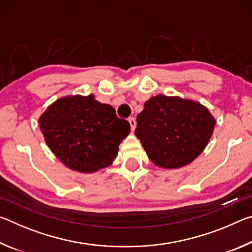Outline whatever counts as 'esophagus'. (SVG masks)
Returning <instances> with one entry per match:
<instances>
[{
	"label": "esophagus",
	"instance_id": "esophagus-1",
	"mask_svg": "<svg viewBox=\"0 0 252 252\" xmlns=\"http://www.w3.org/2000/svg\"><path fill=\"white\" fill-rule=\"evenodd\" d=\"M129 123H130V126H131V130H132V131H134V129H135V126H136V121H135V119H134V118H130V119H129Z\"/></svg>",
	"mask_w": 252,
	"mask_h": 252
}]
</instances>
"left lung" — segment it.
<instances>
[{
  "label": "left lung",
  "instance_id": "8db88e82",
  "mask_svg": "<svg viewBox=\"0 0 252 252\" xmlns=\"http://www.w3.org/2000/svg\"><path fill=\"white\" fill-rule=\"evenodd\" d=\"M135 135L148 157L163 169L192 162L208 146L216 119L197 101L158 94L144 103L136 118Z\"/></svg>",
  "mask_w": 252,
  "mask_h": 252
}]
</instances>
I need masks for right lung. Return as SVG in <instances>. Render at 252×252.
Instances as JSON below:
<instances>
[{
	"label": "right lung",
	"instance_id": "obj_1",
	"mask_svg": "<svg viewBox=\"0 0 252 252\" xmlns=\"http://www.w3.org/2000/svg\"><path fill=\"white\" fill-rule=\"evenodd\" d=\"M45 143L74 171L93 173L109 167L119 146L130 133V123L119 119L110 104L93 94L60 97L39 119Z\"/></svg>",
	"mask_w": 252,
	"mask_h": 252
}]
</instances>
